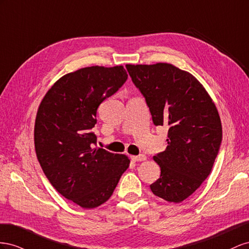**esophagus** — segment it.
Instances as JSON below:
<instances>
[{"instance_id":"obj_1","label":"esophagus","mask_w":249,"mask_h":249,"mask_svg":"<svg viewBox=\"0 0 249 249\" xmlns=\"http://www.w3.org/2000/svg\"><path fill=\"white\" fill-rule=\"evenodd\" d=\"M146 155L144 154H140V155H131V160L133 161H143L146 160Z\"/></svg>"}]
</instances>
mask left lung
Masks as SVG:
<instances>
[{"label":"left lung","instance_id":"obj_1","mask_svg":"<svg viewBox=\"0 0 249 249\" xmlns=\"http://www.w3.org/2000/svg\"><path fill=\"white\" fill-rule=\"evenodd\" d=\"M126 69L145 97L154 125L169 126L166 150L153 156L160 176L150 189L161 199L179 203L212 171L222 141L217 107L193 75L171 63Z\"/></svg>","mask_w":249,"mask_h":249}]
</instances>
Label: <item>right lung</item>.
<instances>
[{
	"label": "right lung",
	"instance_id": "add662e5",
	"mask_svg": "<svg viewBox=\"0 0 249 249\" xmlns=\"http://www.w3.org/2000/svg\"><path fill=\"white\" fill-rule=\"evenodd\" d=\"M123 66L88 67L66 74L42 99L34 145L45 175L56 191L83 209L107 201L129 167L124 154L94 148L97 109L127 79Z\"/></svg>",
	"mask_w": 249,
	"mask_h": 249
}]
</instances>
